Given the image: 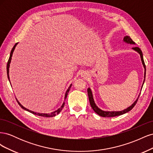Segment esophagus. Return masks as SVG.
Returning <instances> with one entry per match:
<instances>
[{
    "label": "esophagus",
    "instance_id": "1",
    "mask_svg": "<svg viewBox=\"0 0 153 153\" xmlns=\"http://www.w3.org/2000/svg\"><path fill=\"white\" fill-rule=\"evenodd\" d=\"M87 73H83V74H82V76H87Z\"/></svg>",
    "mask_w": 153,
    "mask_h": 153
}]
</instances>
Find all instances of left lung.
Wrapping results in <instances>:
<instances>
[{
    "label": "left lung",
    "mask_w": 153,
    "mask_h": 153,
    "mask_svg": "<svg viewBox=\"0 0 153 153\" xmlns=\"http://www.w3.org/2000/svg\"><path fill=\"white\" fill-rule=\"evenodd\" d=\"M123 41L124 42L128 44H131V45H135V43L134 42V41L131 39V38H130V37L128 36H124V38L123 39ZM132 49L133 50L136 51L137 52H138V53L140 54V58H141V61H142V63L143 64V68H144V80H143V84L142 85V88L141 89H142V87H143V84H144V82H145V78H146V65H145V63H144V61H143V54H142V52L141 50L138 48V47H133L132 48ZM87 93H88V96H89V102H90V104H91V106L92 108L93 109V110L94 111V112L97 114H98L99 115H100V116L101 117H115V116H118V115H123L124 114H126L127 112H128L129 111H130L134 106H135V105H136L137 101H138V97H139V96H138V98L134 101V103L131 105L129 106V107L126 108V109H124V110H122V111H105V110H103L100 109V108H98V106H97V105H96L95 102H94V98H93V95H92V91L91 89V88L89 87L87 89Z\"/></svg>",
    "instance_id": "left-lung-1"
}]
</instances>
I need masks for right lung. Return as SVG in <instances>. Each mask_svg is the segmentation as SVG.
I'll list each match as a JSON object with an SVG mask.
<instances>
[{
	"label": "right lung",
	"instance_id": "1",
	"mask_svg": "<svg viewBox=\"0 0 153 153\" xmlns=\"http://www.w3.org/2000/svg\"><path fill=\"white\" fill-rule=\"evenodd\" d=\"M17 44H18V43H16L15 45H14L13 48H12V50H11V51L10 56V58H9L8 62H7V78H8L9 81H10V76H9V71H10V63H11V57H12V56H13V52H14V50H15V47H16V46L17 45ZM10 84H11V82H10ZM71 85H72V84H71L70 85H69V87H68V90L66 91V94H65V96H64V100H66V98H67V96H68V92H69V90H70V88H71ZM16 101H17V102H18V105H19L21 106V107H22L23 109H24V110H27V111H28V112H30V113H32V114H34V115H39V116H41V117H54V116H55V115H56L59 114L60 113V112H61V111L62 110V108H63V107H64V104H65V103L64 102V103H62V106H61V107H60L59 109H57V110L54 111V112H51V113H48V114H43V113H37V112H33V111H32V110H29V109H27V108H26L25 107H24V106H22V105L20 104V103L19 102V101H18V100H17V99H16Z\"/></svg>",
	"mask_w": 153,
	"mask_h": 153
}]
</instances>
